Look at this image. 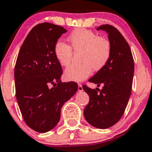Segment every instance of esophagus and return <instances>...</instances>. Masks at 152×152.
Masks as SVG:
<instances>
[{
  "instance_id": "34e87169",
  "label": "esophagus",
  "mask_w": 152,
  "mask_h": 152,
  "mask_svg": "<svg viewBox=\"0 0 152 152\" xmlns=\"http://www.w3.org/2000/svg\"><path fill=\"white\" fill-rule=\"evenodd\" d=\"M83 86L80 83L78 84V91H83Z\"/></svg>"
}]
</instances>
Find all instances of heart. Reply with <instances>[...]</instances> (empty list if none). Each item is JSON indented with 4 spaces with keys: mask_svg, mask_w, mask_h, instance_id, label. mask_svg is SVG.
Wrapping results in <instances>:
<instances>
[{
    "mask_svg": "<svg viewBox=\"0 0 152 152\" xmlns=\"http://www.w3.org/2000/svg\"><path fill=\"white\" fill-rule=\"evenodd\" d=\"M69 45L58 41L54 46V55L61 66H67L72 57L73 50H80V64H72L64 70L67 80L81 82L90 75L93 69H102L108 61L111 45L108 39L98 37L94 31L85 28L74 30L67 38Z\"/></svg>",
    "mask_w": 152,
    "mask_h": 152,
    "instance_id": "heart-1",
    "label": "heart"
}]
</instances>
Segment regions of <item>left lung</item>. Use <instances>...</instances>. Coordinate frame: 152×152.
Returning <instances> with one entry per match:
<instances>
[{"mask_svg":"<svg viewBox=\"0 0 152 152\" xmlns=\"http://www.w3.org/2000/svg\"><path fill=\"white\" fill-rule=\"evenodd\" d=\"M96 30L104 31L108 35L111 54L106 65L88 80L98 87L103 85L102 88L95 90L83 86L89 96L83 113L91 125L107 129L119 121L127 105L132 90L134 60L129 45L115 27L102 25Z\"/></svg>","mask_w":152,"mask_h":152,"instance_id":"8db88e82","label":"left lung"}]
</instances>
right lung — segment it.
Segmentation results:
<instances>
[{"mask_svg":"<svg viewBox=\"0 0 152 152\" xmlns=\"http://www.w3.org/2000/svg\"><path fill=\"white\" fill-rule=\"evenodd\" d=\"M49 23L37 25L28 34L15 67L17 101L26 124L36 132L51 130L60 120L61 110L78 89L75 82L61 83L62 68L54 46L66 32ZM52 84L53 87L49 88Z\"/></svg>","mask_w":152,"mask_h":152,"instance_id":"obj_1","label":"right lung"}]
</instances>
